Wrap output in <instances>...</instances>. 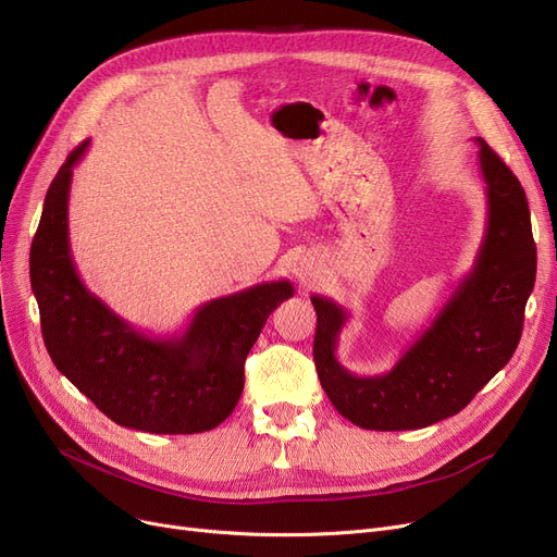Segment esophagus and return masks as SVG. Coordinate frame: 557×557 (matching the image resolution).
<instances>
[{
    "instance_id": "esophagus-1",
    "label": "esophagus",
    "mask_w": 557,
    "mask_h": 557,
    "mask_svg": "<svg viewBox=\"0 0 557 557\" xmlns=\"http://www.w3.org/2000/svg\"><path fill=\"white\" fill-rule=\"evenodd\" d=\"M305 280H307V273H305Z\"/></svg>"
}]
</instances>
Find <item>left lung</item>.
Segmentation results:
<instances>
[{
  "label": "left lung",
  "instance_id": "left-lung-1",
  "mask_svg": "<svg viewBox=\"0 0 557 557\" xmlns=\"http://www.w3.org/2000/svg\"><path fill=\"white\" fill-rule=\"evenodd\" d=\"M475 140L487 184L485 238L471 273L392 371L355 375L338 364L336 344L348 311L330 298L311 296L321 386L336 412L364 430H417L455 417L519 346L537 273L530 209L515 173L485 140Z\"/></svg>",
  "mask_w": 557,
  "mask_h": 557
}]
</instances>
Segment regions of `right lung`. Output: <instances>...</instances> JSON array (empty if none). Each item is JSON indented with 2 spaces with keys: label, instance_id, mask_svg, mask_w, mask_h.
Wrapping results in <instances>:
<instances>
[{
  "label": "right lung",
  "instance_id": "obj_1",
  "mask_svg": "<svg viewBox=\"0 0 557 557\" xmlns=\"http://www.w3.org/2000/svg\"><path fill=\"white\" fill-rule=\"evenodd\" d=\"M90 140L70 152L45 196L29 255L32 288L47 352L57 369L125 428L196 434L221 425L244 392V364L271 313L294 296L288 280L261 282L213 298L177 336H152L120 319L82 282L70 252L72 168Z\"/></svg>",
  "mask_w": 557,
  "mask_h": 557
}]
</instances>
